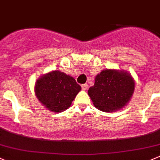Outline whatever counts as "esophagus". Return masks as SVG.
Segmentation results:
<instances>
[{
	"label": "esophagus",
	"instance_id": "34e87169",
	"mask_svg": "<svg viewBox=\"0 0 160 160\" xmlns=\"http://www.w3.org/2000/svg\"><path fill=\"white\" fill-rule=\"evenodd\" d=\"M88 84H83V85H82V90H84V91H85V90H86L87 88H88Z\"/></svg>",
	"mask_w": 160,
	"mask_h": 160
}]
</instances>
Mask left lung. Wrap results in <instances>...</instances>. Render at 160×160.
<instances>
[{
  "label": "left lung",
  "mask_w": 160,
  "mask_h": 160,
  "mask_svg": "<svg viewBox=\"0 0 160 160\" xmlns=\"http://www.w3.org/2000/svg\"><path fill=\"white\" fill-rule=\"evenodd\" d=\"M134 89V80L126 71L105 69L96 75L88 94L95 107L104 112H111L127 105Z\"/></svg>",
  "instance_id": "8db88e82"
}]
</instances>
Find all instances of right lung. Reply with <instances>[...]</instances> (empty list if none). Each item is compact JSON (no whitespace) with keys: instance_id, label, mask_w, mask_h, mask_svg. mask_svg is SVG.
<instances>
[{"instance_id":"1","label":"right lung","mask_w":160,"mask_h":160,"mask_svg":"<svg viewBox=\"0 0 160 160\" xmlns=\"http://www.w3.org/2000/svg\"><path fill=\"white\" fill-rule=\"evenodd\" d=\"M81 89L75 78L59 71L41 76L34 86L39 101L53 112H62L68 108Z\"/></svg>"}]
</instances>
